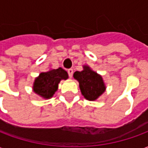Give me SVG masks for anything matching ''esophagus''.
Instances as JSON below:
<instances>
[{
    "mask_svg": "<svg viewBox=\"0 0 148 148\" xmlns=\"http://www.w3.org/2000/svg\"><path fill=\"white\" fill-rule=\"evenodd\" d=\"M67 73H68V75H69V77H72V76H73V73H74L73 69H69V70L67 71Z\"/></svg>",
    "mask_w": 148,
    "mask_h": 148,
    "instance_id": "obj_1",
    "label": "esophagus"
}]
</instances>
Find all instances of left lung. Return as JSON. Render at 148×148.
Instances as JSON below:
<instances>
[{"instance_id": "8db88e82", "label": "left lung", "mask_w": 148, "mask_h": 148, "mask_svg": "<svg viewBox=\"0 0 148 148\" xmlns=\"http://www.w3.org/2000/svg\"><path fill=\"white\" fill-rule=\"evenodd\" d=\"M82 71L74 72V77L79 82L81 92L86 99L94 101L102 94L106 86L101 75L85 66Z\"/></svg>"}]
</instances>
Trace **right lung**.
Wrapping results in <instances>:
<instances>
[{
	"instance_id": "add662e5",
	"label": "right lung",
	"mask_w": 148,
	"mask_h": 148,
	"mask_svg": "<svg viewBox=\"0 0 148 148\" xmlns=\"http://www.w3.org/2000/svg\"><path fill=\"white\" fill-rule=\"evenodd\" d=\"M67 78V72L62 68L41 73L35 80L34 92L44 98H51L58 90L60 81Z\"/></svg>"
}]
</instances>
